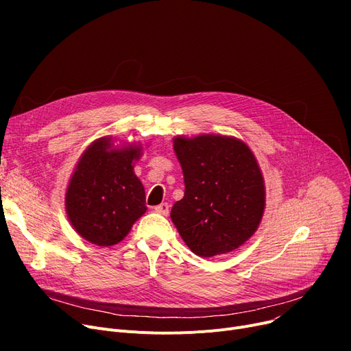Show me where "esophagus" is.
<instances>
[{
	"label": "esophagus",
	"mask_w": 351,
	"mask_h": 351,
	"mask_svg": "<svg viewBox=\"0 0 351 351\" xmlns=\"http://www.w3.org/2000/svg\"><path fill=\"white\" fill-rule=\"evenodd\" d=\"M155 212L156 213H160V215H168L169 213V205L166 204V202H163V204H160V205H158V206H155Z\"/></svg>",
	"instance_id": "34e87169"
}]
</instances>
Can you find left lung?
<instances>
[{
  "instance_id": "1",
  "label": "left lung",
  "mask_w": 351,
  "mask_h": 351,
  "mask_svg": "<svg viewBox=\"0 0 351 351\" xmlns=\"http://www.w3.org/2000/svg\"><path fill=\"white\" fill-rule=\"evenodd\" d=\"M185 195L171 210L183 242L200 257L229 253L256 232L265 212V183L249 146L220 135L178 136Z\"/></svg>"
}]
</instances>
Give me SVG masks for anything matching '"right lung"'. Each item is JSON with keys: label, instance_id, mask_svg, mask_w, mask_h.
Segmentation results:
<instances>
[{"label": "right lung", "instance_id": "right-lung-1", "mask_svg": "<svg viewBox=\"0 0 351 351\" xmlns=\"http://www.w3.org/2000/svg\"><path fill=\"white\" fill-rule=\"evenodd\" d=\"M141 146L115 147L101 138L82 154L65 196L71 225L98 246L119 243L146 212L145 189L134 173Z\"/></svg>", "mask_w": 351, "mask_h": 351}]
</instances>
